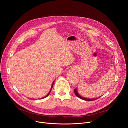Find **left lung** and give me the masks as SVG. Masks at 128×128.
Wrapping results in <instances>:
<instances>
[{
	"label": "left lung",
	"mask_w": 128,
	"mask_h": 128,
	"mask_svg": "<svg viewBox=\"0 0 128 128\" xmlns=\"http://www.w3.org/2000/svg\"><path fill=\"white\" fill-rule=\"evenodd\" d=\"M74 92H75V94H76V96H77V97H78L79 98H81V99H82V100H86V101H91V100H96L97 98H84V97H82V96H80L79 94H78V92H77V89H74Z\"/></svg>",
	"instance_id": "obj_1"
}]
</instances>
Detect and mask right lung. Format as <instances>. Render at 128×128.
Returning a JSON list of instances; mask_svg holds the SVG:
<instances>
[{"mask_svg": "<svg viewBox=\"0 0 128 128\" xmlns=\"http://www.w3.org/2000/svg\"><path fill=\"white\" fill-rule=\"evenodd\" d=\"M53 84H54V82H53V84H52V86H51V90H50V92L48 93V94H47L46 96H44V98H46L47 96H48L49 94H50V92H51V90H52V87H53Z\"/></svg>", "mask_w": 128, "mask_h": 128, "instance_id": "1", "label": "right lung"}]
</instances>
